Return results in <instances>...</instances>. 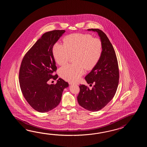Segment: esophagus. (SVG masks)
<instances>
[{
	"label": "esophagus",
	"mask_w": 147,
	"mask_h": 147,
	"mask_svg": "<svg viewBox=\"0 0 147 147\" xmlns=\"http://www.w3.org/2000/svg\"><path fill=\"white\" fill-rule=\"evenodd\" d=\"M69 84H71H71H74V83H73V82H69Z\"/></svg>",
	"instance_id": "esophagus-1"
}]
</instances>
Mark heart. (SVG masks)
Listing matches in <instances>:
<instances>
[{"mask_svg":"<svg viewBox=\"0 0 147 147\" xmlns=\"http://www.w3.org/2000/svg\"><path fill=\"white\" fill-rule=\"evenodd\" d=\"M63 45L56 42L53 45V53L58 65H65L74 56L75 65H68L59 70L60 76L66 80L78 81L86 70L94 68L100 61L103 53V45L99 38L91 34H74L66 36Z\"/></svg>","mask_w":147,"mask_h":147,"instance_id":"1","label":"heart"}]
</instances>
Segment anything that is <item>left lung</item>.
I'll return each instance as SVG.
<instances>
[{
  "instance_id": "left-lung-1",
  "label": "left lung",
  "mask_w": 147,
  "mask_h": 147,
  "mask_svg": "<svg viewBox=\"0 0 147 147\" xmlns=\"http://www.w3.org/2000/svg\"><path fill=\"white\" fill-rule=\"evenodd\" d=\"M98 32L103 45V53L100 61L85 77L90 89L84 84L79 86L77 100L80 106L90 111L102 109L112 100L119 84V72L116 53L108 38L99 29H89Z\"/></svg>"
}]
</instances>
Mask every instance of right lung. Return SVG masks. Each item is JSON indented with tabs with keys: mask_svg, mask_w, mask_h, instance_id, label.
Returning <instances> with one entry per match:
<instances>
[{
	"mask_svg": "<svg viewBox=\"0 0 147 147\" xmlns=\"http://www.w3.org/2000/svg\"><path fill=\"white\" fill-rule=\"evenodd\" d=\"M64 30H55L42 34L22 59L19 73V84L25 99L34 109L47 113L56 108L61 101L63 90L69 84L59 78L56 84H48L53 79L57 67L53 48Z\"/></svg>",
	"mask_w": 147,
	"mask_h": 147,
	"instance_id": "obj_1",
	"label": "right lung"
}]
</instances>
